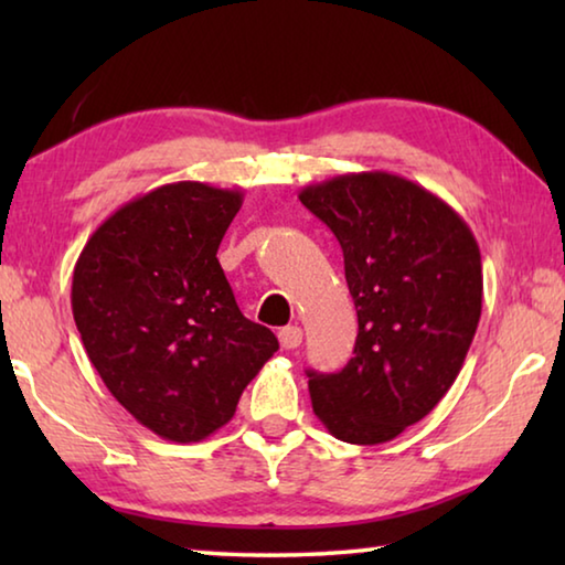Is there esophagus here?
<instances>
[{
    "mask_svg": "<svg viewBox=\"0 0 565 565\" xmlns=\"http://www.w3.org/2000/svg\"><path fill=\"white\" fill-rule=\"evenodd\" d=\"M301 339H303V331L299 327H284L279 331V341L284 349H296L301 343Z\"/></svg>",
    "mask_w": 565,
    "mask_h": 565,
    "instance_id": "obj_1",
    "label": "esophagus"
}]
</instances>
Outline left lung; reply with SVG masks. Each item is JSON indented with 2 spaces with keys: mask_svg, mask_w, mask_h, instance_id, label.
Wrapping results in <instances>:
<instances>
[{
  "mask_svg": "<svg viewBox=\"0 0 565 565\" xmlns=\"http://www.w3.org/2000/svg\"><path fill=\"white\" fill-rule=\"evenodd\" d=\"M301 204L339 238L359 317L339 374L306 371L331 436L374 446L428 416L463 366L481 319V252L444 199L388 171L306 186Z\"/></svg>",
  "mask_w": 565,
  "mask_h": 565,
  "instance_id": "8db88e82",
  "label": "left lung"
}]
</instances>
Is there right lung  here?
Returning <instances> with one entry per match:
<instances>
[{
  "label": "right lung",
  "mask_w": 565,
  "mask_h": 565,
  "mask_svg": "<svg viewBox=\"0 0 565 565\" xmlns=\"http://www.w3.org/2000/svg\"><path fill=\"white\" fill-rule=\"evenodd\" d=\"M244 194L177 181L117 209L74 266L72 311L111 396L149 431L204 441L279 349L216 259Z\"/></svg>",
  "instance_id": "right-lung-1"
}]
</instances>
